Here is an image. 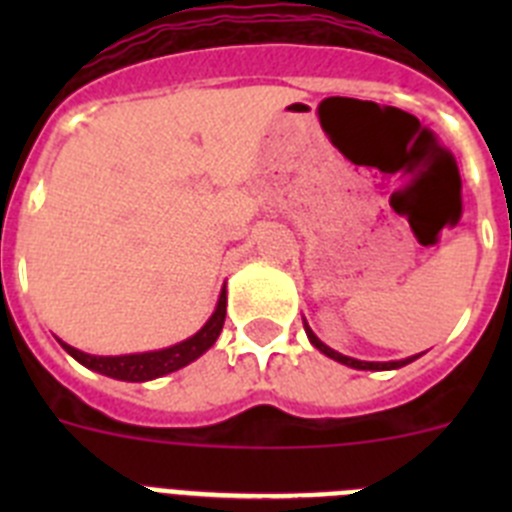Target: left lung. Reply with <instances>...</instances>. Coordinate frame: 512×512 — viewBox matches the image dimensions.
I'll list each match as a JSON object with an SVG mask.
<instances>
[{
  "mask_svg": "<svg viewBox=\"0 0 512 512\" xmlns=\"http://www.w3.org/2000/svg\"><path fill=\"white\" fill-rule=\"evenodd\" d=\"M307 336H310V343L315 348H318V351H323L325 356H330V359H336V361H341V364H346V366H354V369H372V372H382V369H400V366H405V364H410V361H415L418 359V356H410V359H405V361H359V359H351V356H343V354H338V351H333V348H328L325 346L323 341H320L318 336H315V333H312L310 328H307Z\"/></svg>",
  "mask_w": 512,
  "mask_h": 512,
  "instance_id": "8db88e82",
  "label": "left lung"
}]
</instances>
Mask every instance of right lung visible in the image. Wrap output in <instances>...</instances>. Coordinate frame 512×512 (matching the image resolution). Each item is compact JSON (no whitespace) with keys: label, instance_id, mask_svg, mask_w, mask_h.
<instances>
[{"label":"right lung","instance_id":"1","mask_svg":"<svg viewBox=\"0 0 512 512\" xmlns=\"http://www.w3.org/2000/svg\"><path fill=\"white\" fill-rule=\"evenodd\" d=\"M225 307H228V295H220L217 300L215 312L212 318L207 320L205 328L200 333H194L187 341L176 343V346L164 348V351H148V354H130V356H92L84 354L79 348H71L69 343H63V348L74 356L76 361H81L84 366L94 369V372L104 374V377L112 379H125V382H146V379L164 377V374L176 372L187 366L189 361H194L197 356H202L212 343L217 341L220 330L225 323Z\"/></svg>","mask_w":512,"mask_h":512}]
</instances>
